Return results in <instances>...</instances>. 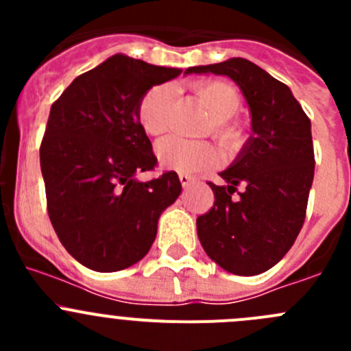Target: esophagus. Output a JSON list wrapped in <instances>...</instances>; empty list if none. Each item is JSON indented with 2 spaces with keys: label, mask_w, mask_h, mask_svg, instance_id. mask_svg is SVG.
Masks as SVG:
<instances>
[{
  "label": "esophagus",
  "mask_w": 351,
  "mask_h": 351,
  "mask_svg": "<svg viewBox=\"0 0 351 351\" xmlns=\"http://www.w3.org/2000/svg\"><path fill=\"white\" fill-rule=\"evenodd\" d=\"M180 182H182L183 189H189V186L193 183V178H192V176L185 175V173H182V175H180Z\"/></svg>",
  "instance_id": "1"
}]
</instances>
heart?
Segmentation results:
<instances>
[{
  "instance_id": "1",
  "label": "heart",
  "mask_w": 351,
  "mask_h": 351,
  "mask_svg": "<svg viewBox=\"0 0 351 351\" xmlns=\"http://www.w3.org/2000/svg\"><path fill=\"white\" fill-rule=\"evenodd\" d=\"M195 93L214 117V134L226 146L239 141L238 127L229 122L241 107V97L232 84L224 81H202L195 84ZM171 104L169 86L159 84L151 88L139 105V122L146 134L159 136L168 129V112ZM156 158L166 169L197 173L217 162V151L204 141H186L169 136L156 144Z\"/></svg>"
}]
</instances>
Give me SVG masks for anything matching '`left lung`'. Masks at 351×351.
<instances>
[{
  "label": "left lung",
  "instance_id": "obj_1",
  "mask_svg": "<svg viewBox=\"0 0 351 351\" xmlns=\"http://www.w3.org/2000/svg\"><path fill=\"white\" fill-rule=\"evenodd\" d=\"M192 73L231 77L251 113V136L219 173L226 185L208 183L215 202L197 219L198 239L229 274H263L285 256L306 219L314 178L311 120L287 84L247 59L185 71Z\"/></svg>",
  "mask_w": 351,
  "mask_h": 351
}]
</instances>
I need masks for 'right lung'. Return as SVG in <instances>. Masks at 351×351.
<instances>
[{
  "mask_svg": "<svg viewBox=\"0 0 351 351\" xmlns=\"http://www.w3.org/2000/svg\"><path fill=\"white\" fill-rule=\"evenodd\" d=\"M180 74L115 54L77 76L51 107L40 146L49 217L67 253L90 270L108 274L143 260L159 215L182 193L175 171L136 178L156 165L141 100Z\"/></svg>",
  "mask_w": 351,
  "mask_h": 351,
  "instance_id": "add662e5",
  "label": "right lung"
}]
</instances>
